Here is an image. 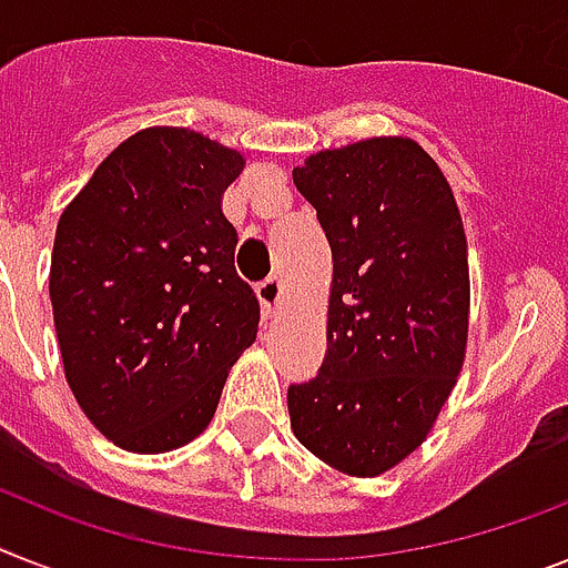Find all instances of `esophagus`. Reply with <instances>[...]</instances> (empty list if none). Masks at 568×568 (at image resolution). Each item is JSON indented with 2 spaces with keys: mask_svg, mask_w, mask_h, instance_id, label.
<instances>
[{
  "mask_svg": "<svg viewBox=\"0 0 568 568\" xmlns=\"http://www.w3.org/2000/svg\"><path fill=\"white\" fill-rule=\"evenodd\" d=\"M255 293H257V298H261V307H264V313H275V307H278V302H281V281L275 278H266V281H261V284H257L255 287Z\"/></svg>",
  "mask_w": 568,
  "mask_h": 568,
  "instance_id": "1",
  "label": "esophagus"
}]
</instances>
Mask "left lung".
I'll list each match as a JSON object with an SVG mask.
<instances>
[{"label": "left lung", "instance_id": "obj_1", "mask_svg": "<svg viewBox=\"0 0 568 568\" xmlns=\"http://www.w3.org/2000/svg\"><path fill=\"white\" fill-rule=\"evenodd\" d=\"M334 255L327 354L287 388L313 456L377 476L418 447L467 345V241L442 168L412 139L322 150L293 171Z\"/></svg>", "mask_w": 568, "mask_h": 568}]
</instances>
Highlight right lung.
<instances>
[{
  "mask_svg": "<svg viewBox=\"0 0 568 568\" xmlns=\"http://www.w3.org/2000/svg\"><path fill=\"white\" fill-rule=\"evenodd\" d=\"M241 171V153L194 130L150 126L60 214L49 293L65 379L121 449L196 438L255 342L261 304L220 205Z\"/></svg>",
  "mask_w": 568,
  "mask_h": 568,
  "instance_id": "right-lung-1",
  "label": "right lung"
}]
</instances>
